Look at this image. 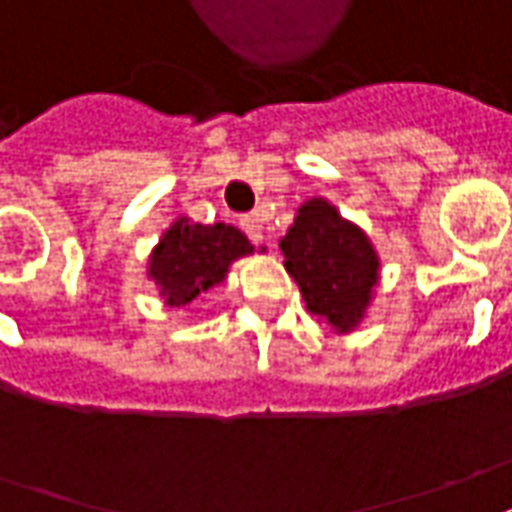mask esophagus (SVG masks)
<instances>
[{
  "mask_svg": "<svg viewBox=\"0 0 512 512\" xmlns=\"http://www.w3.org/2000/svg\"><path fill=\"white\" fill-rule=\"evenodd\" d=\"M241 227H244V232L249 235L252 244H263V224H260L257 216H244V219H241Z\"/></svg>",
  "mask_w": 512,
  "mask_h": 512,
  "instance_id": "obj_1",
  "label": "esophagus"
}]
</instances>
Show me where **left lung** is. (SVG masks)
Wrapping results in <instances>:
<instances>
[{
    "label": "left lung",
    "mask_w": 512,
    "mask_h": 512,
    "mask_svg": "<svg viewBox=\"0 0 512 512\" xmlns=\"http://www.w3.org/2000/svg\"><path fill=\"white\" fill-rule=\"evenodd\" d=\"M280 249L307 310L335 332L355 330L380 280V257L366 232L341 219L327 199H307Z\"/></svg>",
    "instance_id": "obj_1"
}]
</instances>
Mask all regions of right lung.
Returning a JSON list of instances; mask_svg holds the SVG:
<instances>
[{
  "label": "right lung",
  "mask_w": 512,
  "mask_h": 512,
  "mask_svg": "<svg viewBox=\"0 0 512 512\" xmlns=\"http://www.w3.org/2000/svg\"><path fill=\"white\" fill-rule=\"evenodd\" d=\"M252 255L244 232L230 224H194L177 219L163 232L149 257V280H155L169 307H185L227 277L238 257Z\"/></svg>",
  "instance_id": "obj_1"
}]
</instances>
